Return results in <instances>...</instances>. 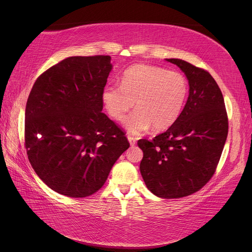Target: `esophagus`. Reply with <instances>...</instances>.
Returning a JSON list of instances; mask_svg holds the SVG:
<instances>
[{"label":"esophagus","instance_id":"1","mask_svg":"<svg viewBox=\"0 0 252 252\" xmlns=\"http://www.w3.org/2000/svg\"><path fill=\"white\" fill-rule=\"evenodd\" d=\"M127 139H128V141H129V144H130V146H134V145L136 144V140L133 138V136L128 135Z\"/></svg>","mask_w":252,"mask_h":252}]
</instances>
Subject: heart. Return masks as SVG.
<instances>
[{"label": "heart", "mask_w": 252, "mask_h": 252, "mask_svg": "<svg viewBox=\"0 0 252 252\" xmlns=\"http://www.w3.org/2000/svg\"><path fill=\"white\" fill-rule=\"evenodd\" d=\"M188 94V82L180 72L165 68L139 64L122 75V84H108L103 89L102 100L110 117L123 121L126 130L141 134L154 127L161 131L178 120Z\"/></svg>", "instance_id": "heart-1"}]
</instances>
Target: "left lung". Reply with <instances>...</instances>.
I'll list each match as a JSON object with an SVG mask.
<instances>
[{
    "mask_svg": "<svg viewBox=\"0 0 252 252\" xmlns=\"http://www.w3.org/2000/svg\"><path fill=\"white\" fill-rule=\"evenodd\" d=\"M185 73L189 95L180 117L152 141L140 140V171L150 191L178 199L200 190L216 171L228 133L224 97L211 74L180 59H166Z\"/></svg>",
    "mask_w": 252,
    "mask_h": 252,
    "instance_id": "obj_1",
    "label": "left lung"
}]
</instances>
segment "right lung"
<instances>
[{
	"mask_svg": "<svg viewBox=\"0 0 252 252\" xmlns=\"http://www.w3.org/2000/svg\"><path fill=\"white\" fill-rule=\"evenodd\" d=\"M112 70L109 56L70 57L41 74L25 110V146L33 170L53 191L96 192L129 148L124 132L102 112Z\"/></svg>",
	"mask_w": 252,
	"mask_h": 252,
	"instance_id": "obj_1",
	"label": "right lung"
}]
</instances>
